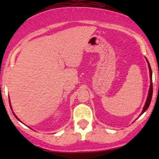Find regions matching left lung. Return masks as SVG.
<instances>
[{
  "mask_svg": "<svg viewBox=\"0 0 159 159\" xmlns=\"http://www.w3.org/2000/svg\"><path fill=\"white\" fill-rule=\"evenodd\" d=\"M146 59H147V58H146ZM147 63H148V67H149V78H150V86H149L148 96H147V100H146L145 105H144V106L143 107V110H142V112H141V114H140V116L141 114H143V113L145 112V111H147V109H148L149 105H150L151 99H152V70H151L150 65H149V63L148 60H147Z\"/></svg>",
  "mask_w": 159,
  "mask_h": 159,
  "instance_id": "left-lung-1",
  "label": "left lung"
}]
</instances>
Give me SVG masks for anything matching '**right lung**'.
<instances>
[{"instance_id":"add662e5","label":"right lung","mask_w":159,"mask_h":159,"mask_svg":"<svg viewBox=\"0 0 159 159\" xmlns=\"http://www.w3.org/2000/svg\"><path fill=\"white\" fill-rule=\"evenodd\" d=\"M9 101H10V107H11V110H12V106H11V104H10V99H9ZM12 113H13L14 116H16V119H17L18 120H19V121H20V122H21V120H20L19 119V118H18V117H17V116H16V115L15 114H14V112H12ZM21 123H22V122H21Z\"/></svg>"}]
</instances>
